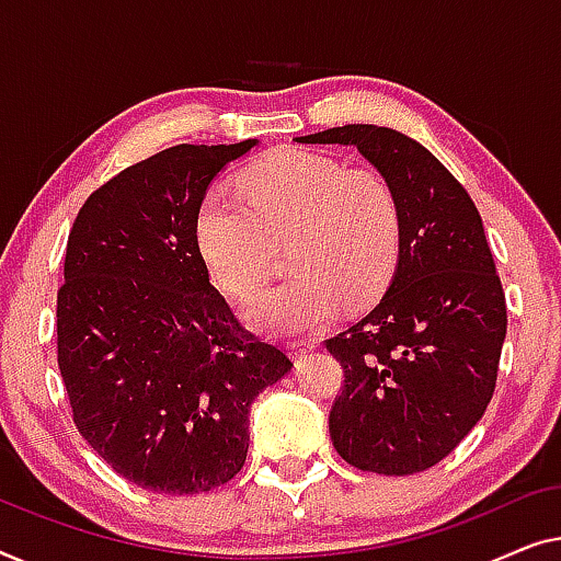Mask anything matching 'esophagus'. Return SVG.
<instances>
[{"mask_svg":"<svg viewBox=\"0 0 561 561\" xmlns=\"http://www.w3.org/2000/svg\"><path fill=\"white\" fill-rule=\"evenodd\" d=\"M320 345V341H314V337H302V341H295L289 345L291 348V353H295V356H305V353H310V351H314Z\"/></svg>","mask_w":561,"mask_h":561,"instance_id":"1","label":"esophagus"}]
</instances>
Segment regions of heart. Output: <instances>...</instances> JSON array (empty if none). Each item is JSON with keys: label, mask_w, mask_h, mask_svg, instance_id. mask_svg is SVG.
I'll use <instances>...</instances> for the list:
<instances>
[{"label": "heart", "mask_w": 561, "mask_h": 561, "mask_svg": "<svg viewBox=\"0 0 561 561\" xmlns=\"http://www.w3.org/2000/svg\"><path fill=\"white\" fill-rule=\"evenodd\" d=\"M239 198L210 191L195 213V243L210 277L249 302L289 241L287 282L264 291L249 318L272 335L328 325L345 299L366 305L399 259L397 193L374 170L305 149H279L241 172Z\"/></svg>", "instance_id": "b5f03b06"}]
</instances>
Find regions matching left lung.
Here are the masks:
<instances>
[{
    "mask_svg": "<svg viewBox=\"0 0 561 561\" xmlns=\"http://www.w3.org/2000/svg\"><path fill=\"white\" fill-rule=\"evenodd\" d=\"M297 141L356 147L397 193L401 243L389 289L325 341L345 374L330 439L358 470L422 472L480 422L499 376L506 297L483 220L445 164L389 126L345 124Z\"/></svg>",
    "mask_w": 561,
    "mask_h": 561,
    "instance_id": "obj_1",
    "label": "left lung"
}]
</instances>
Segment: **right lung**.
Returning <instances> with one entry per match:
<instances>
[{
	"label": "right lung",
	"mask_w": 561,
	"mask_h": 561,
	"mask_svg": "<svg viewBox=\"0 0 561 561\" xmlns=\"http://www.w3.org/2000/svg\"><path fill=\"white\" fill-rule=\"evenodd\" d=\"M256 145L162 149L101 185L68 236L58 366L73 422L145 491L228 483L247 462L251 404L291 370L233 318L195 243L210 183Z\"/></svg>",
	"instance_id": "right-lung-1"
}]
</instances>
